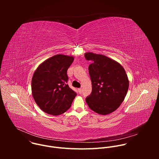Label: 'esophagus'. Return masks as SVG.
<instances>
[{"label": "esophagus", "mask_w": 159, "mask_h": 159, "mask_svg": "<svg viewBox=\"0 0 159 159\" xmlns=\"http://www.w3.org/2000/svg\"><path fill=\"white\" fill-rule=\"evenodd\" d=\"M78 92H79V94H81V93H82V88H79V89H78Z\"/></svg>", "instance_id": "obj_1"}]
</instances>
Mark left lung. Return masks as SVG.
<instances>
[{
  "label": "left lung",
  "instance_id": "left-lung-1",
  "mask_svg": "<svg viewBox=\"0 0 159 159\" xmlns=\"http://www.w3.org/2000/svg\"><path fill=\"white\" fill-rule=\"evenodd\" d=\"M92 82V93L85 101L89 108L101 115L116 110L124 101L129 87L128 76L123 66L105 55L87 52Z\"/></svg>",
  "mask_w": 159,
  "mask_h": 159
}]
</instances>
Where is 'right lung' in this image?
Instances as JSON below:
<instances>
[{
    "instance_id": "1",
    "label": "right lung",
    "mask_w": 159,
    "mask_h": 159,
    "mask_svg": "<svg viewBox=\"0 0 159 159\" xmlns=\"http://www.w3.org/2000/svg\"><path fill=\"white\" fill-rule=\"evenodd\" d=\"M74 58L61 54L41 63L31 80L32 94L37 105L47 114L58 116L69 109L77 94L66 84L67 70Z\"/></svg>"
}]
</instances>
